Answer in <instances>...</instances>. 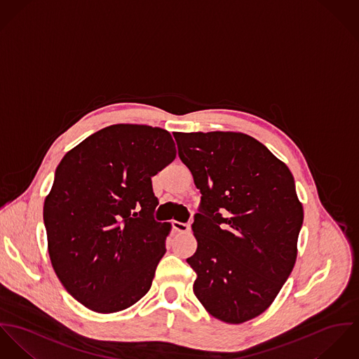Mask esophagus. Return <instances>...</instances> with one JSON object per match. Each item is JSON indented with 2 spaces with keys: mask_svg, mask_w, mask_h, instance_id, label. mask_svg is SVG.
I'll return each instance as SVG.
<instances>
[{
  "mask_svg": "<svg viewBox=\"0 0 359 359\" xmlns=\"http://www.w3.org/2000/svg\"><path fill=\"white\" fill-rule=\"evenodd\" d=\"M172 227H173V230L177 231V233H189V231H190V224H187V223H180V222H177V220H173V222H172Z\"/></svg>",
  "mask_w": 359,
  "mask_h": 359,
  "instance_id": "34e87169",
  "label": "esophagus"
}]
</instances>
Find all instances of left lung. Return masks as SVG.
I'll use <instances>...</instances> for the list:
<instances>
[{"mask_svg": "<svg viewBox=\"0 0 359 359\" xmlns=\"http://www.w3.org/2000/svg\"><path fill=\"white\" fill-rule=\"evenodd\" d=\"M202 197L193 231L194 293L227 323L264 313L290 276L303 206L289 168L237 132L173 133Z\"/></svg>", "mask_w": 359, "mask_h": 359, "instance_id": "1", "label": "left lung"}]
</instances>
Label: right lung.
I'll return each mask as SVG.
<instances>
[{
  "instance_id": "1",
  "label": "right lung",
  "mask_w": 359,
  "mask_h": 359,
  "mask_svg": "<svg viewBox=\"0 0 359 359\" xmlns=\"http://www.w3.org/2000/svg\"><path fill=\"white\" fill-rule=\"evenodd\" d=\"M175 157L168 130L117 123L57 165L43 203L48 252L62 285L86 309L117 313L150 290L170 231L154 220L151 177Z\"/></svg>"
}]
</instances>
